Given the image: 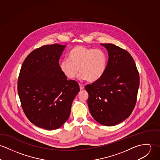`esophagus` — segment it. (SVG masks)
Listing matches in <instances>:
<instances>
[{
	"mask_svg": "<svg viewBox=\"0 0 160 160\" xmlns=\"http://www.w3.org/2000/svg\"><path fill=\"white\" fill-rule=\"evenodd\" d=\"M79 86H80V90H83V89H84V88H85L84 85H82V84H79Z\"/></svg>",
	"mask_w": 160,
	"mask_h": 160,
	"instance_id": "obj_1",
	"label": "esophagus"
}]
</instances>
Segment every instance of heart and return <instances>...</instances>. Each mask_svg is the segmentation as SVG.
Returning a JSON list of instances; mask_svg holds the SVG:
<instances>
[{"label":"heart","mask_w":160,"mask_h":160,"mask_svg":"<svg viewBox=\"0 0 160 160\" xmlns=\"http://www.w3.org/2000/svg\"><path fill=\"white\" fill-rule=\"evenodd\" d=\"M107 56L104 50L77 46L69 54L68 59L59 62V68L68 79L75 78L80 71V77L93 82L99 80L106 70Z\"/></svg>","instance_id":"heart-1"}]
</instances>
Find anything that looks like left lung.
Listing matches in <instances>:
<instances>
[{"instance_id": "obj_1", "label": "left lung", "mask_w": 160, "mask_h": 160, "mask_svg": "<svg viewBox=\"0 0 160 160\" xmlns=\"http://www.w3.org/2000/svg\"><path fill=\"white\" fill-rule=\"evenodd\" d=\"M108 52L106 70L98 80L85 87L88 106L94 119L104 126H115L131 114L137 101L139 75L127 51L112 43L101 44Z\"/></svg>"}]
</instances>
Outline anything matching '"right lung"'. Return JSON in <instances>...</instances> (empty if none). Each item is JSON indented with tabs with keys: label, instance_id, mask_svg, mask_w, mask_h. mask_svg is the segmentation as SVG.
<instances>
[{
	"label": "right lung",
	"instance_id": "right-lung-1",
	"mask_svg": "<svg viewBox=\"0 0 160 160\" xmlns=\"http://www.w3.org/2000/svg\"><path fill=\"white\" fill-rule=\"evenodd\" d=\"M66 45L36 48L24 59L18 77V92L29 120L47 130L60 128L69 118L78 83L68 80L59 68Z\"/></svg>",
	"mask_w": 160,
	"mask_h": 160
}]
</instances>
